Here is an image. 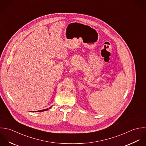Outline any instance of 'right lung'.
Here are the masks:
<instances>
[{
    "label": "right lung",
    "instance_id": "right-lung-1",
    "mask_svg": "<svg viewBox=\"0 0 146 146\" xmlns=\"http://www.w3.org/2000/svg\"><path fill=\"white\" fill-rule=\"evenodd\" d=\"M51 107H50V108H51ZM47 110H48V108H47V109H45V110H41V111H35V112H42V111H47ZM35 112V111H34Z\"/></svg>",
    "mask_w": 146,
    "mask_h": 146
}]
</instances>
